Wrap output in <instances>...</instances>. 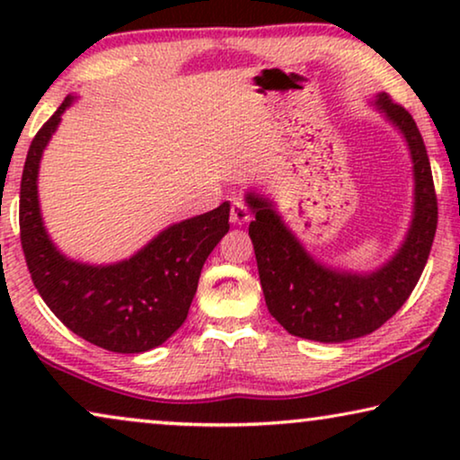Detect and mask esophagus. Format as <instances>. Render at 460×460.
Masks as SVG:
<instances>
[{"mask_svg": "<svg viewBox=\"0 0 460 460\" xmlns=\"http://www.w3.org/2000/svg\"><path fill=\"white\" fill-rule=\"evenodd\" d=\"M249 219H251V211L243 203L234 200L230 207V222L234 226H243V224H247Z\"/></svg>", "mask_w": 460, "mask_h": 460, "instance_id": "esophagus-1", "label": "esophagus"}]
</instances>
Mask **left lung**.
<instances>
[{"label": "left lung", "instance_id": "obj_1", "mask_svg": "<svg viewBox=\"0 0 460 460\" xmlns=\"http://www.w3.org/2000/svg\"><path fill=\"white\" fill-rule=\"evenodd\" d=\"M376 104L398 125L414 163V219L406 243L373 274L332 272L305 253L268 200L249 194V226L263 297L272 316L295 337L341 343L385 324L417 287L438 228V197L423 137L404 106L379 93Z\"/></svg>", "mask_w": 460, "mask_h": 460}]
</instances>
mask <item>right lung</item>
Listing matches in <instances>:
<instances>
[{"instance_id":"right-lung-1","label":"right lung","mask_w":460,"mask_h":460,"mask_svg":"<svg viewBox=\"0 0 460 460\" xmlns=\"http://www.w3.org/2000/svg\"><path fill=\"white\" fill-rule=\"evenodd\" d=\"M73 98L31 142L21 180V244L37 293L66 329L98 348L140 354L165 343L184 324L199 276L213 247L230 230V205L163 230L140 253L115 266L66 260L43 230L37 169L43 148Z\"/></svg>"}]
</instances>
